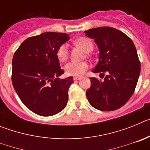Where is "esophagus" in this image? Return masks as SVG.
<instances>
[{
	"label": "esophagus",
	"mask_w": 150,
	"mask_h": 150,
	"mask_svg": "<svg viewBox=\"0 0 150 150\" xmlns=\"http://www.w3.org/2000/svg\"><path fill=\"white\" fill-rule=\"evenodd\" d=\"M74 80H79V79H81V77L80 76H74Z\"/></svg>",
	"instance_id": "34e87169"
}]
</instances>
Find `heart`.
I'll return each mask as SVG.
<instances>
[{"instance_id": "heart-1", "label": "heart", "mask_w": 150, "mask_h": 150, "mask_svg": "<svg viewBox=\"0 0 150 150\" xmlns=\"http://www.w3.org/2000/svg\"><path fill=\"white\" fill-rule=\"evenodd\" d=\"M75 44L76 46L81 47L86 52H90L93 50V43L87 38H79L75 41ZM69 50L68 46L66 43L62 44L57 50L56 55L57 58L60 62H64L67 61L68 58ZM89 68V64L86 62H69L64 67L66 74L68 76H81Z\"/></svg>"}]
</instances>
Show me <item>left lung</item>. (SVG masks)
<instances>
[{
    "label": "left lung",
    "instance_id": "8db88e82",
    "mask_svg": "<svg viewBox=\"0 0 150 150\" xmlns=\"http://www.w3.org/2000/svg\"><path fill=\"white\" fill-rule=\"evenodd\" d=\"M95 40L100 51L92 72L100 73L104 80L91 77L86 91L89 104L101 111H112L126 104L134 92L140 72V62L133 41L113 28L99 27L85 31Z\"/></svg>",
    "mask_w": 150,
    "mask_h": 150
}]
</instances>
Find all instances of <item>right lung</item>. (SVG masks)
<instances>
[{"instance_id":"1","label":"right lung","mask_w":150,"mask_h":150,"mask_svg":"<svg viewBox=\"0 0 150 150\" xmlns=\"http://www.w3.org/2000/svg\"><path fill=\"white\" fill-rule=\"evenodd\" d=\"M70 39L67 34L46 32L27 38L13 58L12 83L20 100L30 110L42 116L59 113L68 100L72 76L64 74L56 52Z\"/></svg>"}]
</instances>
